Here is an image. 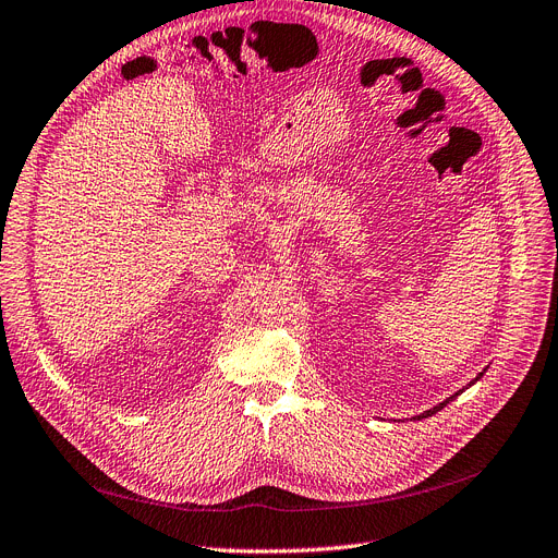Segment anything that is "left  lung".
<instances>
[{
  "mask_svg": "<svg viewBox=\"0 0 558 558\" xmlns=\"http://www.w3.org/2000/svg\"><path fill=\"white\" fill-rule=\"evenodd\" d=\"M483 372H486V369H483ZM483 372H481V374H478V376H476V378H474V380H470V383H468V385H465V387H463V390H458V392H456V395H451V397H449V399H445V401H442V403H438V405H433V408H430V410H424V413H422V415H415V417H413V420H424V417H430V415H435V413H440V410H442V408H445V405H447V403H449V401H453V399H456V397H458V395H463V392H465V390H468V387H472V385H474V383H476V380H478V378H481V376H483Z\"/></svg>",
  "mask_w": 558,
  "mask_h": 558,
  "instance_id": "obj_1",
  "label": "left lung"
}]
</instances>
